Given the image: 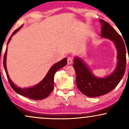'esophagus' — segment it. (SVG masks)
Instances as JSON below:
<instances>
[{
    "label": "esophagus",
    "instance_id": "1",
    "mask_svg": "<svg viewBox=\"0 0 129 129\" xmlns=\"http://www.w3.org/2000/svg\"><path fill=\"white\" fill-rule=\"evenodd\" d=\"M72 62H73V58L72 57H69L68 58V63L69 64H72Z\"/></svg>",
    "mask_w": 129,
    "mask_h": 129
}]
</instances>
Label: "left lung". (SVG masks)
Returning <instances> with one entry per match:
<instances>
[{"mask_svg": "<svg viewBox=\"0 0 129 129\" xmlns=\"http://www.w3.org/2000/svg\"><path fill=\"white\" fill-rule=\"evenodd\" d=\"M102 25V36L112 40L117 50L118 64L112 75L105 78L94 77L79 58H75L73 65L76 74L78 89L86 96L94 98L107 94L113 90L124 75L126 67V50L124 41L115 29L108 22L100 19Z\"/></svg>", "mask_w": 129, "mask_h": 129, "instance_id": "8db88e82", "label": "left lung"}]
</instances>
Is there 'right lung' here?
Wrapping results in <instances>:
<instances>
[{
  "instance_id": "1",
  "label": "right lung",
  "mask_w": 129,
  "mask_h": 129,
  "mask_svg": "<svg viewBox=\"0 0 129 129\" xmlns=\"http://www.w3.org/2000/svg\"><path fill=\"white\" fill-rule=\"evenodd\" d=\"M22 27V26H20V27L17 28V29H16L13 31V33H12L11 36L10 37L9 39L8 40V44L10 42V39H11V37L13 35H15ZM6 52L7 48L6 49V51H5L4 57H3V66H4L7 77H8V81L9 82L10 86L14 90V91H15L18 94L33 100L43 99L47 98L50 94V93L52 92L54 88V74L56 73V72L58 70L61 68H63V66H66L67 64V59L66 58H64V59L61 60L59 61L58 63H56V64H54L50 68V69L49 70V71L47 73V75L46 76V77L38 85L30 88H27V89H21V88L17 87L15 85V84L13 83H12L11 80L10 79L9 76L6 66Z\"/></svg>"
}]
</instances>
